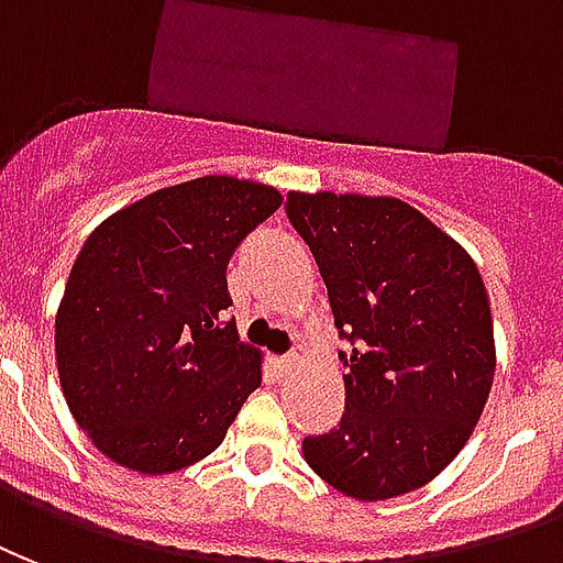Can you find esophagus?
Returning <instances> with one entry per match:
<instances>
[{
	"label": "esophagus",
	"mask_w": 563,
	"mask_h": 563,
	"mask_svg": "<svg viewBox=\"0 0 563 563\" xmlns=\"http://www.w3.org/2000/svg\"><path fill=\"white\" fill-rule=\"evenodd\" d=\"M273 366H276L278 377H287L294 368H297V351H290V354L285 356H276V360H273Z\"/></svg>",
	"instance_id": "obj_1"
}]
</instances>
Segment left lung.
<instances>
[{
  "label": "left lung",
  "mask_w": 563,
  "mask_h": 563,
  "mask_svg": "<svg viewBox=\"0 0 563 563\" xmlns=\"http://www.w3.org/2000/svg\"><path fill=\"white\" fill-rule=\"evenodd\" d=\"M285 212L347 342L342 420L309 434L302 455L351 498L420 489L465 446L489 399L495 339L479 269L396 197L290 191Z\"/></svg>",
  "instance_id": "8db88e82"
}]
</instances>
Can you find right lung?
Returning <instances> with one entry per match:
<instances>
[{"label":"right lung","instance_id":"add662e5","mask_svg":"<svg viewBox=\"0 0 563 563\" xmlns=\"http://www.w3.org/2000/svg\"><path fill=\"white\" fill-rule=\"evenodd\" d=\"M278 207L276 188L200 176L131 203L86 240L56 318V363L74 420L117 465H191L261 387V356L224 321V273Z\"/></svg>","mask_w":563,"mask_h":563}]
</instances>
